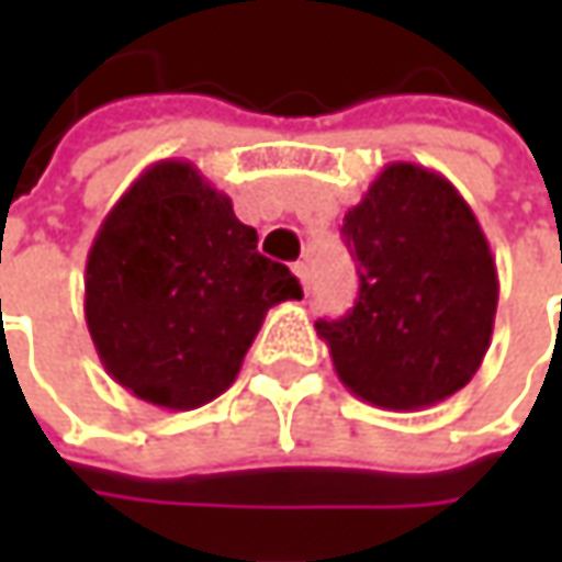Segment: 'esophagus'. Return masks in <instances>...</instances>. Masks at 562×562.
Returning a JSON list of instances; mask_svg holds the SVG:
<instances>
[{
    "instance_id": "esophagus-1",
    "label": "esophagus",
    "mask_w": 562,
    "mask_h": 562,
    "mask_svg": "<svg viewBox=\"0 0 562 562\" xmlns=\"http://www.w3.org/2000/svg\"><path fill=\"white\" fill-rule=\"evenodd\" d=\"M293 274L303 284V291H310V266L306 262H293Z\"/></svg>"
}]
</instances>
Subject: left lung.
<instances>
[{
    "label": "left lung",
    "instance_id": "obj_1",
    "mask_svg": "<svg viewBox=\"0 0 562 562\" xmlns=\"http://www.w3.org/2000/svg\"><path fill=\"white\" fill-rule=\"evenodd\" d=\"M359 262L353 313L315 322L359 400L413 413L479 372L497 313V266L475 212L443 175L391 162L340 227Z\"/></svg>",
    "mask_w": 562,
    "mask_h": 562
}]
</instances>
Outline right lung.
<instances>
[{
	"instance_id": "right-lung-1",
	"label": "right lung",
	"mask_w": 562,
	"mask_h": 562,
	"mask_svg": "<svg viewBox=\"0 0 562 562\" xmlns=\"http://www.w3.org/2000/svg\"><path fill=\"white\" fill-rule=\"evenodd\" d=\"M256 240L196 165H149L87 256L83 315L105 372L162 409L225 394L266 313L303 296Z\"/></svg>"
}]
</instances>
